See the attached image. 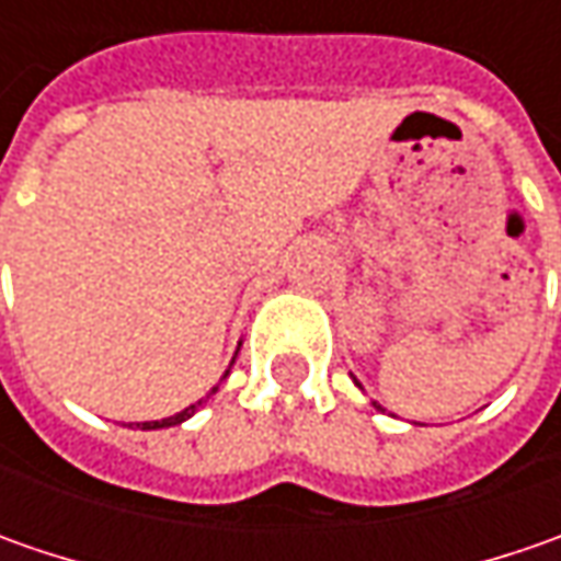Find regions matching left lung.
I'll return each instance as SVG.
<instances>
[{"label": "left lung", "mask_w": 561, "mask_h": 561, "mask_svg": "<svg viewBox=\"0 0 561 561\" xmlns=\"http://www.w3.org/2000/svg\"><path fill=\"white\" fill-rule=\"evenodd\" d=\"M353 380H356V377H353ZM356 383H358V380H356ZM358 387H362V383H358ZM375 409H380V405H377V402H375ZM380 412H383V409H380Z\"/></svg>", "instance_id": "obj_1"}]
</instances>
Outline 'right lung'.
Listing matches in <instances>:
<instances>
[{
    "instance_id": "1",
    "label": "right lung",
    "mask_w": 561,
    "mask_h": 561,
    "mask_svg": "<svg viewBox=\"0 0 561 561\" xmlns=\"http://www.w3.org/2000/svg\"><path fill=\"white\" fill-rule=\"evenodd\" d=\"M230 365H233V362H230ZM230 375V368H227L225 371V377ZM225 377H221V380H225ZM211 393H218V387H211ZM211 393H208V397H211ZM205 397V399H208ZM205 399H199V402H196V405H186L184 412H178V415H171V419H162V421H142V424H134V427H140V431H159V427H174V424H184L186 419H193V415H196V409H199V405H203Z\"/></svg>"
}]
</instances>
